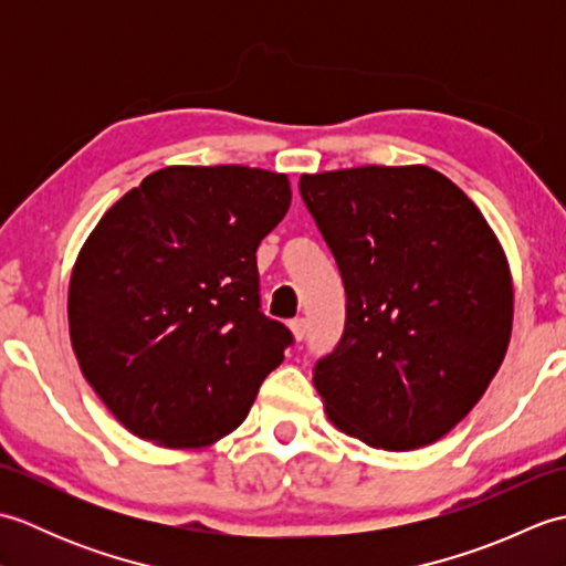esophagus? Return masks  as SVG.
Segmentation results:
<instances>
[{
  "label": "esophagus",
  "mask_w": 566,
  "mask_h": 566,
  "mask_svg": "<svg viewBox=\"0 0 566 566\" xmlns=\"http://www.w3.org/2000/svg\"><path fill=\"white\" fill-rule=\"evenodd\" d=\"M290 328H292V333H294V338H296V340H304L308 323H306V318H294V321L290 323Z\"/></svg>",
  "instance_id": "1"
}]
</instances>
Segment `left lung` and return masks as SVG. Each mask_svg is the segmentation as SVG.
<instances>
[{"instance_id": "8db88e82", "label": "left lung", "mask_w": 566, "mask_h": 566, "mask_svg": "<svg viewBox=\"0 0 566 566\" xmlns=\"http://www.w3.org/2000/svg\"><path fill=\"white\" fill-rule=\"evenodd\" d=\"M298 189L347 296L343 338L314 367L331 423L396 452L448 436L511 340L513 282L499 238L426 165L302 175Z\"/></svg>"}]
</instances>
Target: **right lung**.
Segmentation results:
<instances>
[{
  "mask_svg": "<svg viewBox=\"0 0 566 566\" xmlns=\"http://www.w3.org/2000/svg\"><path fill=\"white\" fill-rule=\"evenodd\" d=\"M290 179L243 165H172L102 216L70 276L84 379L118 423L163 448H201L243 423L294 343L260 311L258 245Z\"/></svg>",
  "mask_w": 566,
  "mask_h": 566,
  "instance_id": "right-lung-1",
  "label": "right lung"
}]
</instances>
